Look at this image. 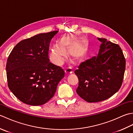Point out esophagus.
<instances>
[{"instance_id":"1","label":"esophagus","mask_w":133,"mask_h":133,"mask_svg":"<svg viewBox=\"0 0 133 133\" xmlns=\"http://www.w3.org/2000/svg\"><path fill=\"white\" fill-rule=\"evenodd\" d=\"M65 72L66 73V74H71L72 72V70L71 68H70V67H67V68L65 69Z\"/></svg>"}]
</instances>
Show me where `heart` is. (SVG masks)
Here are the masks:
<instances>
[{"instance_id": "1", "label": "heart", "mask_w": 133, "mask_h": 133, "mask_svg": "<svg viewBox=\"0 0 133 133\" xmlns=\"http://www.w3.org/2000/svg\"><path fill=\"white\" fill-rule=\"evenodd\" d=\"M77 34H67L59 39L58 44L53 46L50 50V58L53 63L61 66L66 58V50L73 61H79L86 52V44L82 39H78Z\"/></svg>"}]
</instances>
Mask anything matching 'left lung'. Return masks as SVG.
I'll return each instance as SVG.
<instances>
[{
  "label": "left lung",
  "instance_id": "8db88e82",
  "mask_svg": "<svg viewBox=\"0 0 133 133\" xmlns=\"http://www.w3.org/2000/svg\"><path fill=\"white\" fill-rule=\"evenodd\" d=\"M101 42L97 55L81 63L75 74L79 79L77 94L87 102L111 97L122 85L126 61L119 45L98 38Z\"/></svg>",
  "mask_w": 133,
  "mask_h": 133
}]
</instances>
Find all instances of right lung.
I'll return each instance as SVG.
<instances>
[{
	"instance_id": "obj_1",
	"label": "right lung",
	"mask_w": 133,
	"mask_h": 133,
	"mask_svg": "<svg viewBox=\"0 0 133 133\" xmlns=\"http://www.w3.org/2000/svg\"><path fill=\"white\" fill-rule=\"evenodd\" d=\"M58 32L39 34L22 41L8 56V86L22 102L32 106L46 103L64 78L63 70L50 63L49 58L50 43Z\"/></svg>"
}]
</instances>
